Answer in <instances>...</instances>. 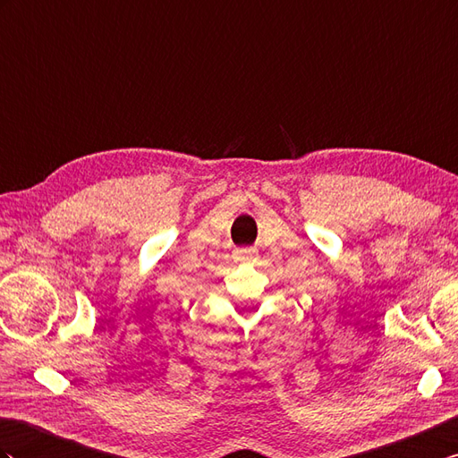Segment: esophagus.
Returning a JSON list of instances; mask_svg holds the SVG:
<instances>
[{"label":"esophagus","instance_id":"1","mask_svg":"<svg viewBox=\"0 0 458 458\" xmlns=\"http://www.w3.org/2000/svg\"><path fill=\"white\" fill-rule=\"evenodd\" d=\"M236 259L243 261V263H251L258 259V251H255L253 248H242L236 251Z\"/></svg>","mask_w":458,"mask_h":458}]
</instances>
